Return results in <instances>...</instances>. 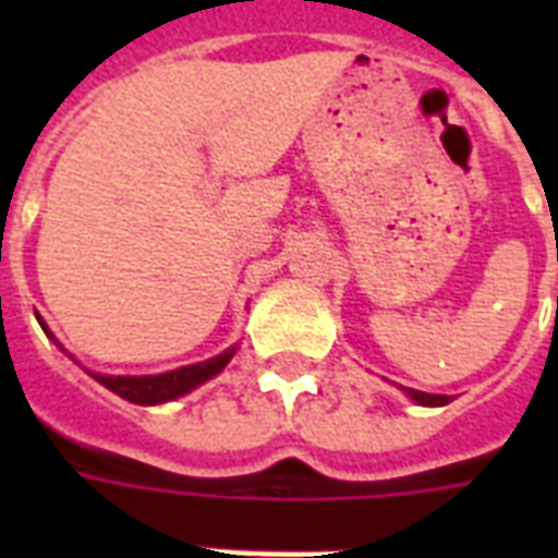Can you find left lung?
<instances>
[{
  "label": "left lung",
  "mask_w": 558,
  "mask_h": 558,
  "mask_svg": "<svg viewBox=\"0 0 558 558\" xmlns=\"http://www.w3.org/2000/svg\"><path fill=\"white\" fill-rule=\"evenodd\" d=\"M405 393L411 399H414L416 405H432V408H437V405H446V402H449V397H437V393H425V390H414V388H405Z\"/></svg>",
  "instance_id": "left-lung-1"
}]
</instances>
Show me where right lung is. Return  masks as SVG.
I'll list each match as a JSON object with an SVG mask.
<instances>
[{
  "label": "right lung",
  "mask_w": 558,
  "mask_h": 558,
  "mask_svg": "<svg viewBox=\"0 0 558 558\" xmlns=\"http://www.w3.org/2000/svg\"><path fill=\"white\" fill-rule=\"evenodd\" d=\"M43 330L48 332L46 324H43ZM48 336H51V332H48ZM51 339H54V336H51ZM57 344H60V341H57ZM234 350L236 348H228L226 353H219V356L208 359V362L179 367V371L170 373H159V376H104V373H92L104 388H109L112 393L126 399V402H135V405H159V402H170V399L185 397L193 388H199L202 381L214 379V376L231 362Z\"/></svg>",
  "instance_id": "1"
}]
</instances>
